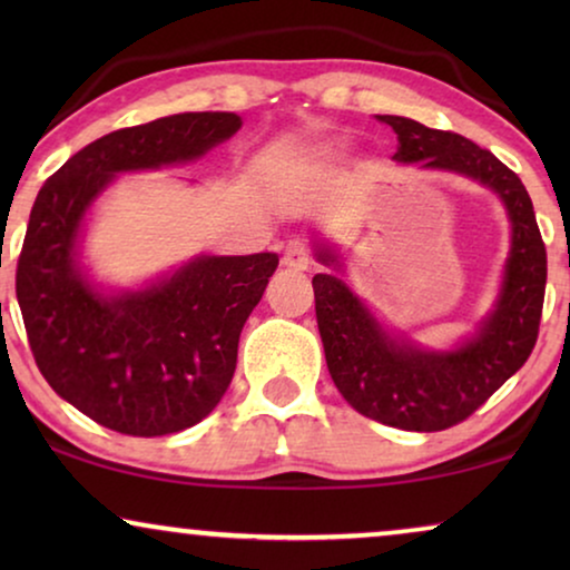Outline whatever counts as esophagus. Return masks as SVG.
<instances>
[{
    "mask_svg": "<svg viewBox=\"0 0 570 570\" xmlns=\"http://www.w3.org/2000/svg\"><path fill=\"white\" fill-rule=\"evenodd\" d=\"M311 262H314V254H311V248L303 244V240H291L285 248V256H283V264L287 269H308Z\"/></svg>",
    "mask_w": 570,
    "mask_h": 570,
    "instance_id": "1",
    "label": "esophagus"
}]
</instances>
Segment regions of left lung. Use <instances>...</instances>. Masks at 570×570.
I'll list each match as a JSON object with an SVG mask.
<instances>
[{"instance_id":"8db88e82","label":"left lung","mask_w":570,"mask_h":570,"mask_svg":"<svg viewBox=\"0 0 570 570\" xmlns=\"http://www.w3.org/2000/svg\"><path fill=\"white\" fill-rule=\"evenodd\" d=\"M396 135L394 160L466 174L501 194L513 225L511 259L495 314L454 353L400 345L361 306L342 279L314 277L316 322L326 368L340 394L376 423L402 431H446L482 407L532 355L542 322L548 252L521 178L490 150L456 131L404 116H376ZM322 262H334L322 254Z\"/></svg>"}]
</instances>
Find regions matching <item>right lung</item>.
Returning a JSON list of instances; mask_svg holds the SVG:
<instances>
[{
	"instance_id": "1",
	"label": "right lung",
	"mask_w": 570,
	"mask_h": 570,
	"mask_svg": "<svg viewBox=\"0 0 570 570\" xmlns=\"http://www.w3.org/2000/svg\"><path fill=\"white\" fill-rule=\"evenodd\" d=\"M238 129V116L220 111L116 129L38 191L14 293L38 371L98 425L153 439L207 417L230 384L240 330L277 256H202L160 285L104 298L75 269L85 209L119 170L199 158Z\"/></svg>"
}]
</instances>
